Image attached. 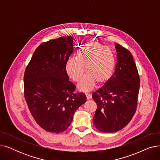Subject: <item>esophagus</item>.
I'll return each instance as SVG.
<instances>
[{"mask_svg": "<svg viewBox=\"0 0 160 160\" xmlns=\"http://www.w3.org/2000/svg\"><path fill=\"white\" fill-rule=\"evenodd\" d=\"M86 98H87V100H89V99H91V95H90V94H86Z\"/></svg>", "mask_w": 160, "mask_h": 160, "instance_id": "34e87169", "label": "esophagus"}]
</instances>
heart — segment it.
<instances>
[{
  "label": "heart",
  "mask_w": 160,
  "mask_h": 160,
  "mask_svg": "<svg viewBox=\"0 0 160 160\" xmlns=\"http://www.w3.org/2000/svg\"><path fill=\"white\" fill-rule=\"evenodd\" d=\"M88 74L77 85L80 91L89 92L93 90L98 82L104 84L112 78L115 61L111 52L104 46L96 42L87 43L78 55L67 61L65 71L69 77L76 82H79Z\"/></svg>",
  "instance_id": "heart-1"
}]
</instances>
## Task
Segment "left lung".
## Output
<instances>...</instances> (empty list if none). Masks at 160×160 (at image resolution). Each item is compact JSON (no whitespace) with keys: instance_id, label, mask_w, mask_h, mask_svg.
<instances>
[{"instance_id":"1","label":"left lung","mask_w":160,"mask_h":160,"mask_svg":"<svg viewBox=\"0 0 160 160\" xmlns=\"http://www.w3.org/2000/svg\"><path fill=\"white\" fill-rule=\"evenodd\" d=\"M117 63L114 74L106 84L92 95L97 104L93 117L95 128L114 133L127 126L135 114L140 78L132 54L115 43Z\"/></svg>"}]
</instances>
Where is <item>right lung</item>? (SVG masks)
<instances>
[{"mask_svg": "<svg viewBox=\"0 0 160 160\" xmlns=\"http://www.w3.org/2000/svg\"><path fill=\"white\" fill-rule=\"evenodd\" d=\"M74 50V38L61 37L41 43L24 75V95L29 110L45 130L60 133L68 128L84 93H74L65 64Z\"/></svg>", "mask_w": 160, "mask_h": 160, "instance_id": "add662e5", "label": "right lung"}]
</instances>
